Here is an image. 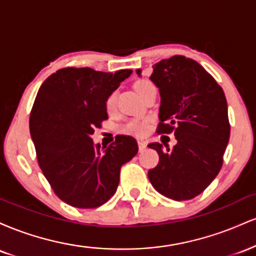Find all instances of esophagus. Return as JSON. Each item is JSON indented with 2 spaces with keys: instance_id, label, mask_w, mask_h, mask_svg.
Here are the masks:
<instances>
[{
  "instance_id": "34e87169",
  "label": "esophagus",
  "mask_w": 256,
  "mask_h": 256,
  "mask_svg": "<svg viewBox=\"0 0 256 256\" xmlns=\"http://www.w3.org/2000/svg\"><path fill=\"white\" fill-rule=\"evenodd\" d=\"M146 148V140H138V149H140V152H143Z\"/></svg>"
}]
</instances>
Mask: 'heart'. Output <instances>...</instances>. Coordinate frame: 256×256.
Returning <instances> with one entry per match:
<instances>
[{
	"label": "heart",
	"mask_w": 256,
	"mask_h": 256,
	"mask_svg": "<svg viewBox=\"0 0 256 256\" xmlns=\"http://www.w3.org/2000/svg\"><path fill=\"white\" fill-rule=\"evenodd\" d=\"M152 88H155L152 83L149 80H140L134 84V89L138 92V95H142L144 94L146 90L152 89ZM116 94L112 92L110 94L107 100H106V107H107L108 110H113L114 107H116ZM120 130L125 134H136V136H143L146 134L149 130V122L148 120H140V119H132L128 120L126 124H124L120 128Z\"/></svg>",
	"instance_id": "1"
}]
</instances>
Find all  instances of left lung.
<instances>
[{"label": "left lung", "instance_id": "1", "mask_svg": "<svg viewBox=\"0 0 256 256\" xmlns=\"http://www.w3.org/2000/svg\"><path fill=\"white\" fill-rule=\"evenodd\" d=\"M140 77L142 70H136ZM150 80L160 92L158 134L174 132L177 144H148L158 154L149 170L155 190L174 201L194 198L218 176L230 138L225 94L204 67L182 55L152 66Z\"/></svg>", "mask_w": 256, "mask_h": 256}]
</instances>
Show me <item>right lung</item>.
<instances>
[{
	"mask_svg": "<svg viewBox=\"0 0 256 256\" xmlns=\"http://www.w3.org/2000/svg\"><path fill=\"white\" fill-rule=\"evenodd\" d=\"M131 73L68 67L49 76L38 90L30 114L32 142L44 177L70 206L106 204L116 192L122 166L137 154L131 136L119 134L108 146L91 138L108 119L106 100Z\"/></svg>",
	"mask_w": 256,
	"mask_h": 256,
	"instance_id": "obj_1",
	"label": "right lung"
}]
</instances>
